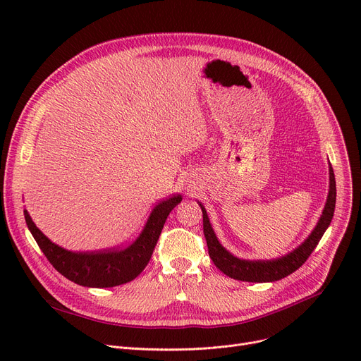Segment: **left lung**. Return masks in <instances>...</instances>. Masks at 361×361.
<instances>
[{"label":"left lung","mask_w":361,"mask_h":361,"mask_svg":"<svg viewBox=\"0 0 361 361\" xmlns=\"http://www.w3.org/2000/svg\"><path fill=\"white\" fill-rule=\"evenodd\" d=\"M335 202H336V184H335V176L334 169L329 166V193L326 199V204L324 207V212L320 215V219L312 234L306 238V241L291 253L272 259V260H244L233 256L228 250H225L221 243L218 241L212 225L207 218L206 209L202 203L199 206L202 207L203 212V234L207 243V252L215 267L228 275L230 278L245 281V282H274L279 281L282 278L288 276L290 274L295 272L302 263H305L312 252L316 249L322 235L325 234L328 226L334 218L335 211Z\"/></svg>","instance_id":"obj_1"}]
</instances>
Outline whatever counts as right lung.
Masks as SVG:
<instances>
[{"label": "right lung", "mask_w": 361, "mask_h": 361, "mask_svg": "<svg viewBox=\"0 0 361 361\" xmlns=\"http://www.w3.org/2000/svg\"><path fill=\"white\" fill-rule=\"evenodd\" d=\"M181 200L183 197L176 195L158 203L136 241L128 247L118 250L114 249L90 253L68 252L45 237L35 225L27 211H25V219L39 249L61 275L83 287L109 288L130 282L140 275L154 253L169 212Z\"/></svg>", "instance_id": "obj_1"}]
</instances>
